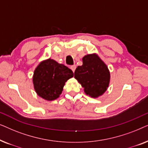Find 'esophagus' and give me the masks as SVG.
Here are the masks:
<instances>
[{"instance_id":"obj_1","label":"esophagus","mask_w":148,"mask_h":148,"mask_svg":"<svg viewBox=\"0 0 148 148\" xmlns=\"http://www.w3.org/2000/svg\"><path fill=\"white\" fill-rule=\"evenodd\" d=\"M75 69H76V66L75 65H73L71 66V69L72 70L73 72H75Z\"/></svg>"}]
</instances>
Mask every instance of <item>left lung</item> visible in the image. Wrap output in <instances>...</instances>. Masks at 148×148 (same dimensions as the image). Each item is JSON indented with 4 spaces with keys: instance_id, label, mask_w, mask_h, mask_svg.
Wrapping results in <instances>:
<instances>
[{
    "instance_id": "1",
    "label": "left lung",
    "mask_w": 148,
    "mask_h": 148,
    "mask_svg": "<svg viewBox=\"0 0 148 148\" xmlns=\"http://www.w3.org/2000/svg\"><path fill=\"white\" fill-rule=\"evenodd\" d=\"M83 64L75 71L74 77L84 88V92L92 98H98L108 88L110 73L108 66L96 53L87 54L82 58Z\"/></svg>"
}]
</instances>
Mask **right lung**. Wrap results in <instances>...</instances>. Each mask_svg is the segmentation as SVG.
<instances>
[{"mask_svg": "<svg viewBox=\"0 0 148 148\" xmlns=\"http://www.w3.org/2000/svg\"><path fill=\"white\" fill-rule=\"evenodd\" d=\"M73 75L72 71L64 64L51 58L44 60L34 70V90L44 100H54L61 94L65 82Z\"/></svg>", "mask_w": 148, "mask_h": 148, "instance_id": "right-lung-1", "label": "right lung"}]
</instances>
